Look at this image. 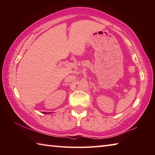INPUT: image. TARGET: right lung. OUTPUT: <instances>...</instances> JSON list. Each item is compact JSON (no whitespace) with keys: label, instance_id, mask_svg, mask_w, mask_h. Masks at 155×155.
<instances>
[{"label":"right lung","instance_id":"1","mask_svg":"<svg viewBox=\"0 0 155 155\" xmlns=\"http://www.w3.org/2000/svg\"><path fill=\"white\" fill-rule=\"evenodd\" d=\"M44 113V114H51L52 113Z\"/></svg>","mask_w":155,"mask_h":155}]
</instances>
